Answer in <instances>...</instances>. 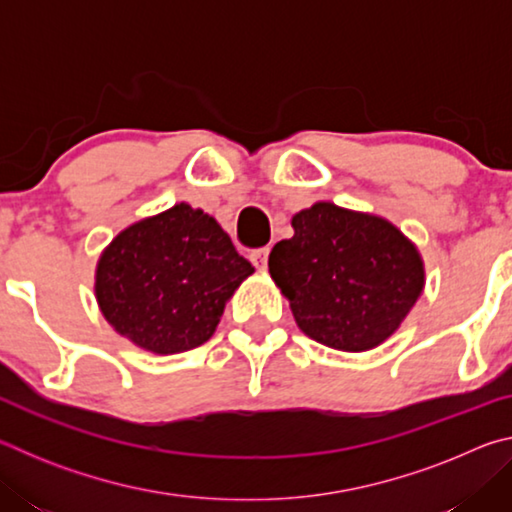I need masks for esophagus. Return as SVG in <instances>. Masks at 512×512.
I'll return each instance as SVG.
<instances>
[{"label":"esophagus","instance_id":"34e87169","mask_svg":"<svg viewBox=\"0 0 512 512\" xmlns=\"http://www.w3.org/2000/svg\"><path fill=\"white\" fill-rule=\"evenodd\" d=\"M268 253H271V248H268V246L255 248L253 253H250V262H253L257 268H266V264H268Z\"/></svg>","mask_w":512,"mask_h":512}]
</instances>
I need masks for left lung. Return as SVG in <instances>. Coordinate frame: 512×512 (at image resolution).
Instances as JSON below:
<instances>
[{
    "instance_id": "8db88e82",
    "label": "left lung",
    "mask_w": 512,
    "mask_h": 512,
    "mask_svg": "<svg viewBox=\"0 0 512 512\" xmlns=\"http://www.w3.org/2000/svg\"><path fill=\"white\" fill-rule=\"evenodd\" d=\"M293 237L268 255V271L309 339L343 352L384 343L424 287L418 250L393 223L316 203L293 216Z\"/></svg>"
}]
</instances>
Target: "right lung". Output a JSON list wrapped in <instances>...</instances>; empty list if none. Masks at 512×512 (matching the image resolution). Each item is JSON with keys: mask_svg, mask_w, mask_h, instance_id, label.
I'll list each match as a JSON object with an SVG mask.
<instances>
[{"mask_svg": "<svg viewBox=\"0 0 512 512\" xmlns=\"http://www.w3.org/2000/svg\"><path fill=\"white\" fill-rule=\"evenodd\" d=\"M255 268L203 210L180 203L126 228L97 266L101 314L155 354L194 350Z\"/></svg>", "mask_w": 512, "mask_h": 512, "instance_id": "right-lung-1", "label": "right lung"}]
</instances>
